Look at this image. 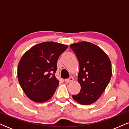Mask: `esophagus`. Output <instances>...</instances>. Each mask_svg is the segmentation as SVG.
<instances>
[{"label": "esophagus", "instance_id": "34e87169", "mask_svg": "<svg viewBox=\"0 0 129 129\" xmlns=\"http://www.w3.org/2000/svg\"><path fill=\"white\" fill-rule=\"evenodd\" d=\"M74 81V78L73 77H71V78H69V79H66L65 80V81H66V82H67V83H69V82H72V81Z\"/></svg>", "mask_w": 129, "mask_h": 129}]
</instances>
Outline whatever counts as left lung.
<instances>
[{
    "instance_id": "1",
    "label": "left lung",
    "mask_w": 129,
    "mask_h": 129,
    "mask_svg": "<svg viewBox=\"0 0 129 129\" xmlns=\"http://www.w3.org/2000/svg\"><path fill=\"white\" fill-rule=\"evenodd\" d=\"M79 61L78 82L81 91L73 100L82 105H90L100 98L112 77L109 56L98 46L82 41L70 45Z\"/></svg>"
}]
</instances>
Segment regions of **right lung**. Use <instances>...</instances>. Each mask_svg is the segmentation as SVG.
Segmentation results:
<instances>
[{"instance_id": "add662e5", "label": "right lung", "mask_w": 129, "mask_h": 129, "mask_svg": "<svg viewBox=\"0 0 129 129\" xmlns=\"http://www.w3.org/2000/svg\"><path fill=\"white\" fill-rule=\"evenodd\" d=\"M68 46L54 42L34 45L24 53L19 62L17 78L28 98L36 103L51 99L59 85L54 76L59 57Z\"/></svg>"}]
</instances>
